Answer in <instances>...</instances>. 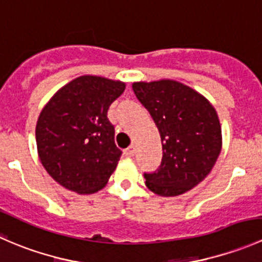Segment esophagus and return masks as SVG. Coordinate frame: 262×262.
Segmentation results:
<instances>
[{
    "label": "esophagus",
    "instance_id": "esophagus-1",
    "mask_svg": "<svg viewBox=\"0 0 262 262\" xmlns=\"http://www.w3.org/2000/svg\"><path fill=\"white\" fill-rule=\"evenodd\" d=\"M124 153H125V156H128V157H133V156L136 155V147L134 146L128 147L125 150H124Z\"/></svg>",
    "mask_w": 262,
    "mask_h": 262
}]
</instances>
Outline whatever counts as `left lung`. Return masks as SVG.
I'll return each mask as SVG.
<instances>
[{
  "instance_id": "1",
  "label": "left lung",
  "mask_w": 262,
  "mask_h": 262,
  "mask_svg": "<svg viewBox=\"0 0 262 262\" xmlns=\"http://www.w3.org/2000/svg\"><path fill=\"white\" fill-rule=\"evenodd\" d=\"M133 91L149 112L162 142V162L144 173L146 186L161 196L189 191L209 175L222 149V129L213 105L173 80L134 82Z\"/></svg>"
}]
</instances>
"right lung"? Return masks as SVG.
<instances>
[{
  "instance_id": "1",
  "label": "right lung",
  "mask_w": 262,
  "mask_h": 262,
  "mask_svg": "<svg viewBox=\"0 0 262 262\" xmlns=\"http://www.w3.org/2000/svg\"><path fill=\"white\" fill-rule=\"evenodd\" d=\"M124 90L121 81L81 76L58 90L43 107L35 129L38 155L63 187L92 194L107 184L121 156L107 110Z\"/></svg>"
}]
</instances>
